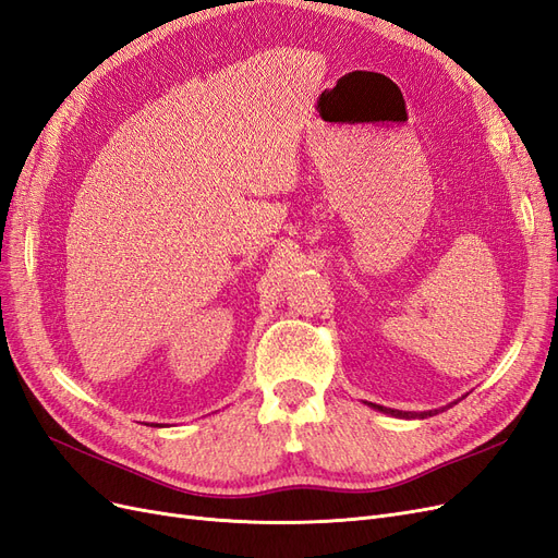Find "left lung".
Segmentation results:
<instances>
[{
	"label": "left lung",
	"mask_w": 558,
	"mask_h": 558,
	"mask_svg": "<svg viewBox=\"0 0 558 558\" xmlns=\"http://www.w3.org/2000/svg\"><path fill=\"white\" fill-rule=\"evenodd\" d=\"M369 408H375L384 414H391V416H398V418H428L433 414H437V410H428V412H400V410H391V408H381V404H373L369 402Z\"/></svg>",
	"instance_id": "8db88e82"
}]
</instances>
